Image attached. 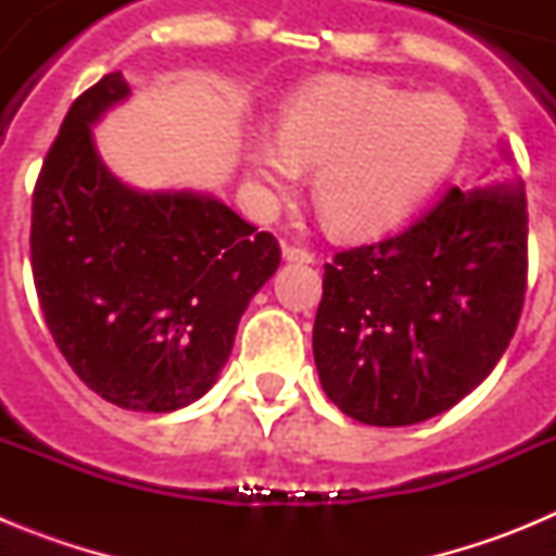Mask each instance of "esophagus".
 Masks as SVG:
<instances>
[{
    "label": "esophagus",
    "instance_id": "34e87169",
    "mask_svg": "<svg viewBox=\"0 0 556 556\" xmlns=\"http://www.w3.org/2000/svg\"><path fill=\"white\" fill-rule=\"evenodd\" d=\"M283 258L292 264H314V253L306 248H294V244H287L283 248Z\"/></svg>",
    "mask_w": 556,
    "mask_h": 556
}]
</instances>
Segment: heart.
<instances>
[{"label":"heart","mask_w":556,"mask_h":556,"mask_svg":"<svg viewBox=\"0 0 556 556\" xmlns=\"http://www.w3.org/2000/svg\"><path fill=\"white\" fill-rule=\"evenodd\" d=\"M468 139L454 100L376 80H328L287 102L278 139L244 147L267 200H287L314 169V205L328 228L372 236L404 223L451 175Z\"/></svg>","instance_id":"1"}]
</instances>
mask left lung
Segmentation results:
<instances>
[{
  "label": "left lung",
  "instance_id": "1",
  "mask_svg": "<svg viewBox=\"0 0 556 556\" xmlns=\"http://www.w3.org/2000/svg\"><path fill=\"white\" fill-rule=\"evenodd\" d=\"M527 223L513 175L454 186L401 233L333 255L312 337L333 404L358 424L412 426L473 392L518 326Z\"/></svg>",
  "mask_w": 556,
  "mask_h": 556
}]
</instances>
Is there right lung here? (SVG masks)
I'll return each mask as SVG.
<instances>
[{
	"mask_svg": "<svg viewBox=\"0 0 556 556\" xmlns=\"http://www.w3.org/2000/svg\"><path fill=\"white\" fill-rule=\"evenodd\" d=\"M127 97L111 72L68 108L33 191V281L86 387L122 409L175 412L217 384L281 248L203 191L116 178L91 127Z\"/></svg>",
	"mask_w": 556,
	"mask_h": 556,
	"instance_id": "right-lung-1",
	"label": "right lung"
}]
</instances>
